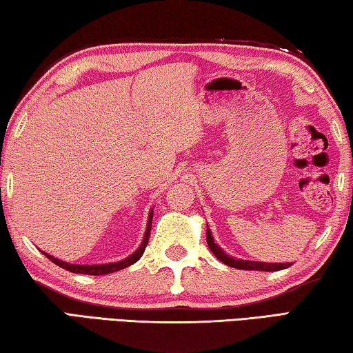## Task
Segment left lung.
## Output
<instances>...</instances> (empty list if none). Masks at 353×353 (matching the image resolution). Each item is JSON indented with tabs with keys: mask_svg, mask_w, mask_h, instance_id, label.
Returning <instances> with one entry per match:
<instances>
[{
	"mask_svg": "<svg viewBox=\"0 0 353 353\" xmlns=\"http://www.w3.org/2000/svg\"><path fill=\"white\" fill-rule=\"evenodd\" d=\"M207 244L208 249L212 250L213 255L216 256L219 261H223L224 265L230 266V268H236V270H246V271H280L285 270V268L291 266L290 263H263V261H248V260H236L232 259V256L227 255L223 249L216 246V243L213 241V236L210 234V230L207 229Z\"/></svg>",
	"mask_w": 353,
	"mask_h": 353,
	"instance_id": "left-lung-1",
	"label": "left lung"
}]
</instances>
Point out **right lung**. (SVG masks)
<instances>
[{"label":"right lung","mask_w":353,"mask_h":353,"mask_svg":"<svg viewBox=\"0 0 353 353\" xmlns=\"http://www.w3.org/2000/svg\"><path fill=\"white\" fill-rule=\"evenodd\" d=\"M152 214L154 212L151 210V214H149V219H148V227H146V234L145 238H143V243L141 246L135 250L132 255H129L128 259H124L121 261H117V263H107V265H70V263H65L62 260H57L54 256L43 252V255H46L48 259H50L54 265L63 268V270H67L70 272H76V274H87V276H104V274H110V272H117L119 270H124V268H128L130 265H134L135 261L140 260V256L145 252V249L148 246V241H149V235H151V227H152Z\"/></svg>","instance_id":"add662e5"}]
</instances>
